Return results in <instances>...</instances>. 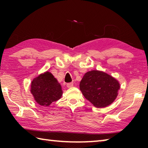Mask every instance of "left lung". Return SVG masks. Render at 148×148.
<instances>
[{
  "label": "left lung",
  "mask_w": 148,
  "mask_h": 148,
  "mask_svg": "<svg viewBox=\"0 0 148 148\" xmlns=\"http://www.w3.org/2000/svg\"><path fill=\"white\" fill-rule=\"evenodd\" d=\"M31 92L37 103L49 106L61 98V86L51 72L46 71L32 79Z\"/></svg>",
  "instance_id": "left-lung-1"
}]
</instances>
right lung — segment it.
Listing matches in <instances>:
<instances>
[{
  "mask_svg": "<svg viewBox=\"0 0 148 148\" xmlns=\"http://www.w3.org/2000/svg\"><path fill=\"white\" fill-rule=\"evenodd\" d=\"M79 89L87 100L97 108L111 104L118 95L119 82L105 72L91 71L84 74Z\"/></svg>",
  "mask_w": 148,
  "mask_h": 148,
  "instance_id": "1",
  "label": "right lung"
}]
</instances>
